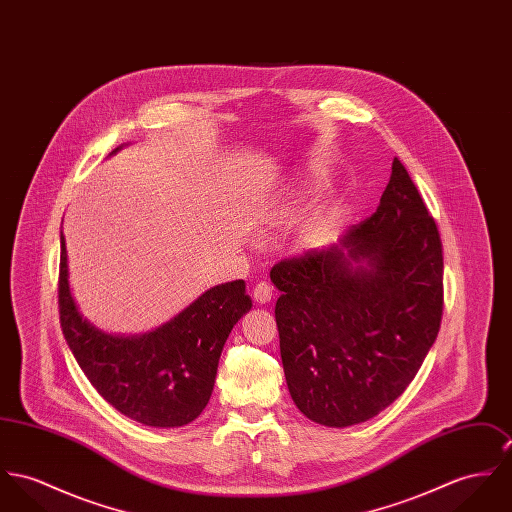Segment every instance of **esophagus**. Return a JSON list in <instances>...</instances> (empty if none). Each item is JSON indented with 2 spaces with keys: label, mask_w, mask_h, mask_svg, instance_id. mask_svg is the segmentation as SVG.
I'll list each match as a JSON object with an SVG mask.
<instances>
[{
  "label": "esophagus",
  "mask_w": 512,
  "mask_h": 512,
  "mask_svg": "<svg viewBox=\"0 0 512 512\" xmlns=\"http://www.w3.org/2000/svg\"><path fill=\"white\" fill-rule=\"evenodd\" d=\"M273 286L269 282H259L255 288H253V300L257 304H269L273 300Z\"/></svg>",
  "instance_id": "34e87169"
}]
</instances>
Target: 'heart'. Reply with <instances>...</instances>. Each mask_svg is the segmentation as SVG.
<instances>
[{
	"instance_id": "obj_1",
	"label": "heart",
	"mask_w": 512,
	"mask_h": 512,
	"mask_svg": "<svg viewBox=\"0 0 512 512\" xmlns=\"http://www.w3.org/2000/svg\"><path fill=\"white\" fill-rule=\"evenodd\" d=\"M314 183L315 179L312 177V179H306V181H300L296 185L282 189V193H278L275 198H271L267 204H263L257 210V222L265 228H275V226L290 222L298 214L302 200L312 191ZM335 224H337L335 208H331V206L317 208L306 218V222L300 228V234H298L300 247L312 249V247L321 245L327 237L331 236Z\"/></svg>"
}]
</instances>
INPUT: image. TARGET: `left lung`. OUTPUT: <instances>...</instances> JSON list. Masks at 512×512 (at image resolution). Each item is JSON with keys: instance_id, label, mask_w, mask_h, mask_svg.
<instances>
[{"instance_id": "1", "label": "left lung", "mask_w": 512, "mask_h": 512, "mask_svg": "<svg viewBox=\"0 0 512 512\" xmlns=\"http://www.w3.org/2000/svg\"><path fill=\"white\" fill-rule=\"evenodd\" d=\"M442 267L436 224L397 158L368 220L273 267L284 376L310 421L358 425L405 392L440 329Z\"/></svg>"}]
</instances>
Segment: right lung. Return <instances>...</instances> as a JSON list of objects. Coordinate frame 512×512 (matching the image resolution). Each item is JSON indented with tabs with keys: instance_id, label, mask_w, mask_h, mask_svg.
Masks as SVG:
<instances>
[{
	"instance_id": "1",
	"label": "right lung",
	"mask_w": 512,
	"mask_h": 512,
	"mask_svg": "<svg viewBox=\"0 0 512 512\" xmlns=\"http://www.w3.org/2000/svg\"><path fill=\"white\" fill-rule=\"evenodd\" d=\"M60 245L62 331L91 386L122 415L142 425L173 429L195 421L214 390L228 335L253 306L245 282L212 286L148 333L115 335L79 312L70 288L64 234Z\"/></svg>"
}]
</instances>
